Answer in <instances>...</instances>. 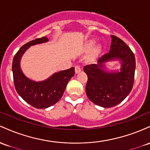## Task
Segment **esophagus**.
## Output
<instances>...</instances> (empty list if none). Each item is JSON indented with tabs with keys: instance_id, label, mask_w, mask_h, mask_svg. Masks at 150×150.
<instances>
[{
	"instance_id": "obj_1",
	"label": "esophagus",
	"mask_w": 150,
	"mask_h": 150,
	"mask_svg": "<svg viewBox=\"0 0 150 150\" xmlns=\"http://www.w3.org/2000/svg\"><path fill=\"white\" fill-rule=\"evenodd\" d=\"M81 67L79 66V65H76V66L75 67V72H76V74H78V73H79V72L81 71Z\"/></svg>"
}]
</instances>
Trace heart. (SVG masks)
I'll list each match as a JSON object with an SVG mask.
<instances>
[{
    "mask_svg": "<svg viewBox=\"0 0 150 150\" xmlns=\"http://www.w3.org/2000/svg\"><path fill=\"white\" fill-rule=\"evenodd\" d=\"M94 44H95V42H94L93 40H90V41H88V42H87L86 47L87 50H90V49H91L92 47H93ZM100 46H96L93 50V51H92L91 57H96L98 54L100 52Z\"/></svg>",
    "mask_w": 150,
    "mask_h": 150,
    "instance_id": "b5f03b06",
    "label": "heart"
}]
</instances>
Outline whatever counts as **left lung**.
<instances>
[{"label": "left lung", "mask_w": 150, "mask_h": 150, "mask_svg": "<svg viewBox=\"0 0 150 150\" xmlns=\"http://www.w3.org/2000/svg\"><path fill=\"white\" fill-rule=\"evenodd\" d=\"M111 45L108 53L102 56L98 64L83 67L88 76L86 93L89 100L103 108L117 105L128 96L134 83L135 58L130 48L117 37L111 35ZM119 60L120 71H105V63Z\"/></svg>", "instance_id": "8db88e82"}]
</instances>
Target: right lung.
<instances>
[{
  "instance_id": "1",
  "label": "right lung",
  "mask_w": 150,
  "mask_h": 150,
  "mask_svg": "<svg viewBox=\"0 0 150 150\" xmlns=\"http://www.w3.org/2000/svg\"><path fill=\"white\" fill-rule=\"evenodd\" d=\"M46 37L30 41L18 50L13 60V81L15 88L22 98L36 108H47L60 100L71 77L74 75V67L54 74L47 79L35 81L25 76L21 68V59L23 54L33 45L48 42Z\"/></svg>"
}]
</instances>
